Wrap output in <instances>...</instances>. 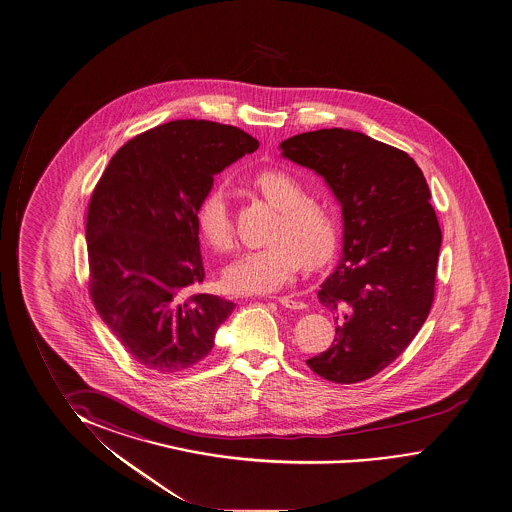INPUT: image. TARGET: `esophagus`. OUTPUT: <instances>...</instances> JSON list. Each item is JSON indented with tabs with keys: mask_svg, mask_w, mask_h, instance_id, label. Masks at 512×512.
<instances>
[{
	"mask_svg": "<svg viewBox=\"0 0 512 512\" xmlns=\"http://www.w3.org/2000/svg\"><path fill=\"white\" fill-rule=\"evenodd\" d=\"M275 300H277L281 306L286 307V309H293V311L306 309V304H304V302H300V300H293V298L290 297H275Z\"/></svg>",
	"mask_w": 512,
	"mask_h": 512,
	"instance_id": "1",
	"label": "esophagus"
}]
</instances>
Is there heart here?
<instances>
[{
    "mask_svg": "<svg viewBox=\"0 0 512 512\" xmlns=\"http://www.w3.org/2000/svg\"><path fill=\"white\" fill-rule=\"evenodd\" d=\"M277 215L268 231V244L245 251L224 268L222 283L229 293L261 295L281 290L298 268H316L336 251L337 221L334 210L320 199L306 198L297 178L284 171H263L252 178ZM198 226L208 244L226 251L233 244L228 201L221 187L206 194L198 208Z\"/></svg>",
    "mask_w": 512,
    "mask_h": 512,
    "instance_id": "b5f03b06",
    "label": "heart"
}]
</instances>
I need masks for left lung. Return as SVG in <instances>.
Wrapping results in <instances>:
<instances>
[{
    "label": "left lung",
    "instance_id": "obj_1",
    "mask_svg": "<svg viewBox=\"0 0 512 512\" xmlns=\"http://www.w3.org/2000/svg\"><path fill=\"white\" fill-rule=\"evenodd\" d=\"M279 148L325 180L343 214L341 261L318 291L336 343L307 366L362 382L405 351L433 304L442 231L428 182L408 153L355 130L304 132Z\"/></svg>",
    "mask_w": 512,
    "mask_h": 512
}]
</instances>
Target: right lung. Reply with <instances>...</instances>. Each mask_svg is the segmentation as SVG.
Instances as JSON below:
<instances>
[{
    "mask_svg": "<svg viewBox=\"0 0 512 512\" xmlns=\"http://www.w3.org/2000/svg\"><path fill=\"white\" fill-rule=\"evenodd\" d=\"M258 146L233 125L175 120L127 141L100 176L86 217L90 295L141 366H196L235 309L189 295L205 279L198 208L214 175Z\"/></svg>",
    "mask_w": 512,
    "mask_h": 512,
    "instance_id": "right-lung-1",
    "label": "right lung"
}]
</instances>
